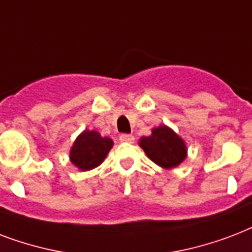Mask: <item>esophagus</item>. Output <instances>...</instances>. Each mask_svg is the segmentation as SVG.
<instances>
[{
    "instance_id": "1",
    "label": "esophagus",
    "mask_w": 252,
    "mask_h": 252,
    "mask_svg": "<svg viewBox=\"0 0 252 252\" xmlns=\"http://www.w3.org/2000/svg\"><path fill=\"white\" fill-rule=\"evenodd\" d=\"M134 135L131 134H121L120 135V140L121 142H124V143H132L134 142Z\"/></svg>"
}]
</instances>
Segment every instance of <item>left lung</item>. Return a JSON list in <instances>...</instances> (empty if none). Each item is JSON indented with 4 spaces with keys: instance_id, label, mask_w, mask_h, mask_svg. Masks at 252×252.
<instances>
[{
    "instance_id": "8db88e82",
    "label": "left lung",
    "mask_w": 252,
    "mask_h": 252,
    "mask_svg": "<svg viewBox=\"0 0 252 252\" xmlns=\"http://www.w3.org/2000/svg\"><path fill=\"white\" fill-rule=\"evenodd\" d=\"M139 146L147 157L163 168H173L187 158L184 140L167 126L154 128L150 136H143Z\"/></svg>"
}]
</instances>
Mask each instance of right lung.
Masks as SVG:
<instances>
[{"mask_svg": "<svg viewBox=\"0 0 252 252\" xmlns=\"http://www.w3.org/2000/svg\"><path fill=\"white\" fill-rule=\"evenodd\" d=\"M112 147L110 138L101 136L97 131L85 130L72 146L71 161L81 171H89L104 161Z\"/></svg>", "mask_w": 252, "mask_h": 252, "instance_id": "1", "label": "right lung"}]
</instances>
